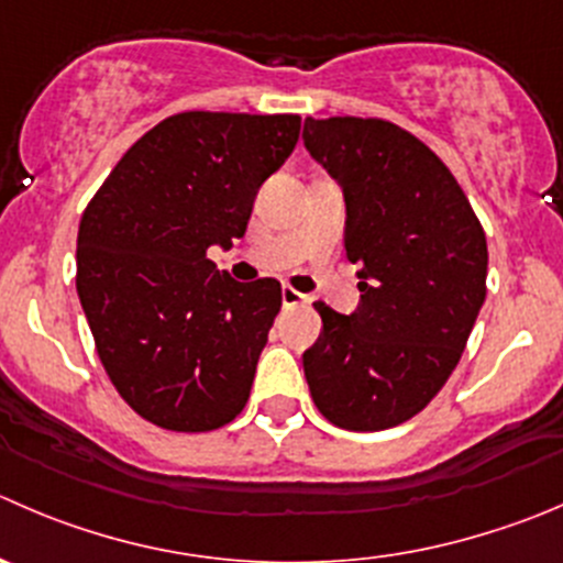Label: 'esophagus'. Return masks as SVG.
Wrapping results in <instances>:
<instances>
[{
	"label": "esophagus",
	"mask_w": 563,
	"mask_h": 563,
	"mask_svg": "<svg viewBox=\"0 0 563 563\" xmlns=\"http://www.w3.org/2000/svg\"><path fill=\"white\" fill-rule=\"evenodd\" d=\"M283 305H286V308H294V305H302V302H308V297H305V294H299L297 288H291V286H283Z\"/></svg>",
	"instance_id": "34e87169"
}]
</instances>
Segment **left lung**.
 Instances as JSON below:
<instances>
[{
	"instance_id": "left-lung-1",
	"label": "left lung",
	"mask_w": 563,
	"mask_h": 563,
	"mask_svg": "<svg viewBox=\"0 0 563 563\" xmlns=\"http://www.w3.org/2000/svg\"><path fill=\"white\" fill-rule=\"evenodd\" d=\"M305 148L341 184L352 316L316 302L321 335L302 354L319 412L349 432L418 415L449 382L487 297V236L429 145L379 118L305 120Z\"/></svg>"
}]
</instances>
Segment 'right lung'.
<instances>
[{
    "instance_id": "add662e5",
    "label": "right lung",
    "mask_w": 563,
    "mask_h": 563,
    "mask_svg": "<svg viewBox=\"0 0 563 563\" xmlns=\"http://www.w3.org/2000/svg\"><path fill=\"white\" fill-rule=\"evenodd\" d=\"M299 125V114H173L125 151L81 214L76 291L96 352L156 427L211 432L247 404L280 283H236L206 253L244 236Z\"/></svg>"
}]
</instances>
